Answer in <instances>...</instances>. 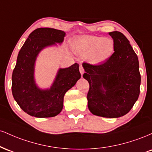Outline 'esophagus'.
I'll return each instance as SVG.
<instances>
[{
  "instance_id": "34e87169",
  "label": "esophagus",
  "mask_w": 152,
  "mask_h": 152,
  "mask_svg": "<svg viewBox=\"0 0 152 152\" xmlns=\"http://www.w3.org/2000/svg\"><path fill=\"white\" fill-rule=\"evenodd\" d=\"M79 71H80V73H81V74L83 75V73H84V69H83V66H79Z\"/></svg>"
}]
</instances>
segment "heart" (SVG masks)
<instances>
[{"mask_svg":"<svg viewBox=\"0 0 152 152\" xmlns=\"http://www.w3.org/2000/svg\"><path fill=\"white\" fill-rule=\"evenodd\" d=\"M74 52L82 56H87L94 64L106 62L114 53L115 43L111 38L102 36H84L78 38L74 44Z\"/></svg>","mask_w":152,"mask_h":152,"instance_id":"b5f03b06","label":"heart"}]
</instances>
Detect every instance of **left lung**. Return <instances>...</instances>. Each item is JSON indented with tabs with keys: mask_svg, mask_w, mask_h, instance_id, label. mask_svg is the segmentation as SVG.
<instances>
[{
	"mask_svg": "<svg viewBox=\"0 0 152 152\" xmlns=\"http://www.w3.org/2000/svg\"><path fill=\"white\" fill-rule=\"evenodd\" d=\"M115 43L114 53L99 65L83 63V77L89 83L88 107L94 115L118 118L133 107L140 93L141 75L137 55L122 33H109Z\"/></svg>",
	"mask_w": 152,
	"mask_h": 152,
	"instance_id": "8db88e82",
	"label": "left lung"
}]
</instances>
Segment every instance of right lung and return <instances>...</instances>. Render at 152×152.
Returning a JSON list of instances; mask_svg holds the SVG:
<instances>
[{"instance_id": "1", "label": "right lung", "mask_w": 152, "mask_h": 152, "mask_svg": "<svg viewBox=\"0 0 152 152\" xmlns=\"http://www.w3.org/2000/svg\"><path fill=\"white\" fill-rule=\"evenodd\" d=\"M65 34L61 30L39 28L31 33L19 51L12 74V94L23 111L31 116H57L63 109L66 91L81 78L79 64L76 63L69 68L59 69L49 90H41L35 83L34 64L38 53L45 47L63 42Z\"/></svg>"}]
</instances>
